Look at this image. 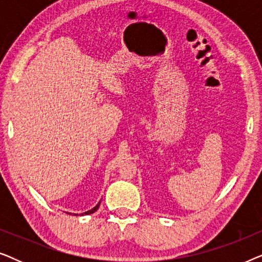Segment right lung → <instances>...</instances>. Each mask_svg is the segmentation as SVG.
Segmentation results:
<instances>
[{"mask_svg":"<svg viewBox=\"0 0 262 262\" xmlns=\"http://www.w3.org/2000/svg\"><path fill=\"white\" fill-rule=\"evenodd\" d=\"M99 205H100V203L98 204V205H96V206L94 207V209H92V210H89V211H87V212H84V214H91V213H94V212H95V211L99 209Z\"/></svg>","mask_w":262,"mask_h":262,"instance_id":"right-lung-1","label":"right lung"}]
</instances>
